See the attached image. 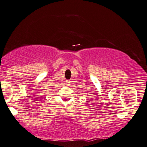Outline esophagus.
I'll use <instances>...</instances> for the list:
<instances>
[{
	"label": "esophagus",
	"instance_id": "1",
	"mask_svg": "<svg viewBox=\"0 0 147 147\" xmlns=\"http://www.w3.org/2000/svg\"><path fill=\"white\" fill-rule=\"evenodd\" d=\"M65 84H67V85H69L70 84H71V80H67L65 81Z\"/></svg>",
	"mask_w": 147,
	"mask_h": 147
}]
</instances>
